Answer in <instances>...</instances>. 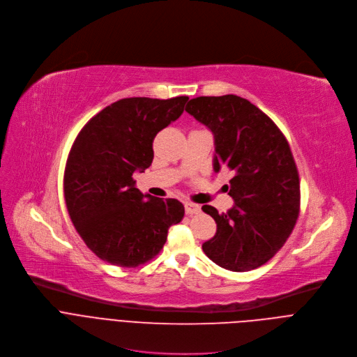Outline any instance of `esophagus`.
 Here are the masks:
<instances>
[{"instance_id": "1", "label": "esophagus", "mask_w": 357, "mask_h": 357, "mask_svg": "<svg viewBox=\"0 0 357 357\" xmlns=\"http://www.w3.org/2000/svg\"><path fill=\"white\" fill-rule=\"evenodd\" d=\"M184 208H185L187 215H194V213H198L201 211L199 206L197 204H192V202H185Z\"/></svg>"}]
</instances>
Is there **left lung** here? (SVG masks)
Segmentation results:
<instances>
[{
    "instance_id": "1",
    "label": "left lung",
    "mask_w": 357,
    "mask_h": 357,
    "mask_svg": "<svg viewBox=\"0 0 357 357\" xmlns=\"http://www.w3.org/2000/svg\"><path fill=\"white\" fill-rule=\"evenodd\" d=\"M185 111L213 133V170L234 174L225 188L235 205L225 213L202 206L217 222L202 250L231 271L257 268L282 248L298 220L300 177L289 142L263 111L234 94L192 98Z\"/></svg>"
}]
</instances>
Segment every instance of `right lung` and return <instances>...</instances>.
<instances>
[{
    "mask_svg": "<svg viewBox=\"0 0 357 357\" xmlns=\"http://www.w3.org/2000/svg\"><path fill=\"white\" fill-rule=\"evenodd\" d=\"M188 97L122 98L77 135L64 169V199L76 231L100 259L119 267L152 260L184 217L174 198L142 194L133 180L153 160V139L184 111Z\"/></svg>",
    "mask_w": 357,
    "mask_h": 357,
    "instance_id": "add662e5",
    "label": "right lung"
}]
</instances>
